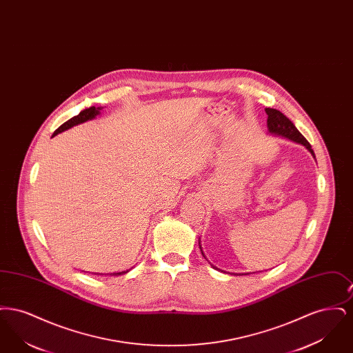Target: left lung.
I'll return each mask as SVG.
<instances>
[{
	"label": "left lung",
	"mask_w": 353,
	"mask_h": 353,
	"mask_svg": "<svg viewBox=\"0 0 353 353\" xmlns=\"http://www.w3.org/2000/svg\"><path fill=\"white\" fill-rule=\"evenodd\" d=\"M266 114L269 115L268 118V125H269V131L271 134H279L287 137L292 141L301 143L308 151L312 153V156L315 157V153L311 148V144L305 140V137L303 136L298 128L294 125V123L290 119L285 117L281 111L274 110V108H266ZM246 275V274H245Z\"/></svg>",
	"instance_id": "left-lung-1"
}]
</instances>
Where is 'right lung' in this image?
<instances>
[{"mask_svg": "<svg viewBox=\"0 0 353 353\" xmlns=\"http://www.w3.org/2000/svg\"><path fill=\"white\" fill-rule=\"evenodd\" d=\"M101 108H95V107H90V108H87V110H83L79 115H77V117H74V118L70 119L68 120L66 123H63L54 134L52 136H55V134H59V132H62V131H66L68 128H71V127H74V125H77V124H79V123H83V121H87V120H90V119H94L99 112H101ZM130 270H127V271H121V272H114V274H110V275H121V274H125V272H128Z\"/></svg>", "mask_w": 353, "mask_h": 353, "instance_id": "1", "label": "right lung"}]
</instances>
